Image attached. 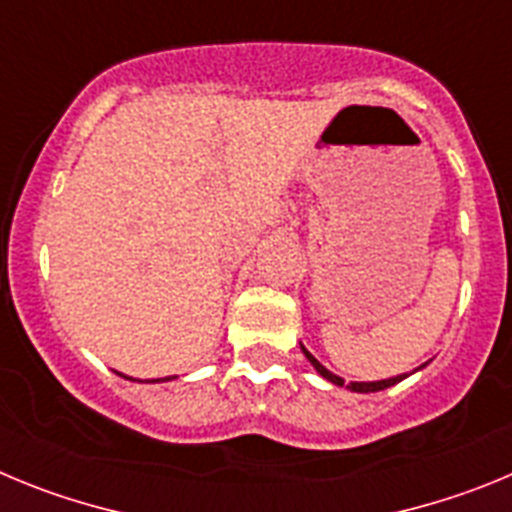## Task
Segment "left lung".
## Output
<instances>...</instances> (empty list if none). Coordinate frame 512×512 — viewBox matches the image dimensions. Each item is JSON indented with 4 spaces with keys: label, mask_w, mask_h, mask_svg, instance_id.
<instances>
[{
    "label": "left lung",
    "mask_w": 512,
    "mask_h": 512,
    "mask_svg": "<svg viewBox=\"0 0 512 512\" xmlns=\"http://www.w3.org/2000/svg\"><path fill=\"white\" fill-rule=\"evenodd\" d=\"M300 348H302V354L307 356V361H310L312 366H315V372L320 374V377H325L328 379V382H333V384H338V387H343V379L341 377H336V374L333 372H328V369H325L323 364H320L318 359H315V356L310 354V351H307L305 346H302L300 343ZM408 377V374H400V377H392V379H382V382H351L348 384V390L351 392H379V390H387V387H392V384H397V382H402V379Z\"/></svg>",
    "instance_id": "1"
}]
</instances>
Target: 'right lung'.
Here are the masks:
<instances>
[{
  "instance_id": "add662e5",
  "label": "right lung",
  "mask_w": 512,
  "mask_h": 512,
  "mask_svg": "<svg viewBox=\"0 0 512 512\" xmlns=\"http://www.w3.org/2000/svg\"><path fill=\"white\" fill-rule=\"evenodd\" d=\"M120 377H122V374H120ZM125 379H130V377H125ZM153 382H158V379H153ZM161 382H166V379H161Z\"/></svg>"
}]
</instances>
